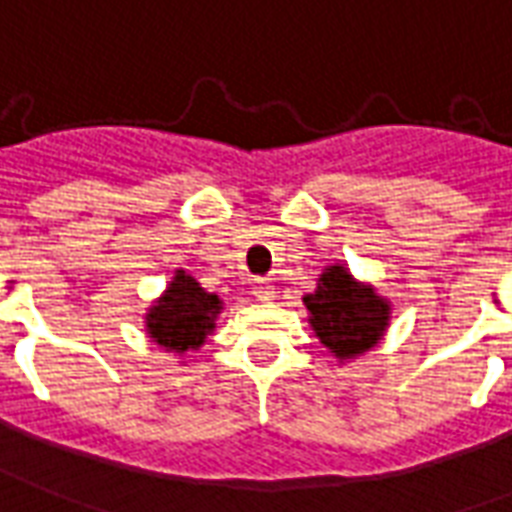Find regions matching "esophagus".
Wrapping results in <instances>:
<instances>
[{
	"instance_id": "34e87169",
	"label": "esophagus",
	"mask_w": 512,
	"mask_h": 512,
	"mask_svg": "<svg viewBox=\"0 0 512 512\" xmlns=\"http://www.w3.org/2000/svg\"><path fill=\"white\" fill-rule=\"evenodd\" d=\"M252 295H255L257 301H274V287L268 279H255L252 282Z\"/></svg>"
}]
</instances>
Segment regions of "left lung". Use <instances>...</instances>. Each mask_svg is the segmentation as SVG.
Segmentation results:
<instances>
[{"label": "left lung", "instance_id": "1", "mask_svg": "<svg viewBox=\"0 0 512 512\" xmlns=\"http://www.w3.org/2000/svg\"><path fill=\"white\" fill-rule=\"evenodd\" d=\"M309 325L317 339L339 358L350 361L380 342L391 320V301L363 285L344 266H328L317 290L304 295Z\"/></svg>", "mask_w": 512, "mask_h": 512}]
</instances>
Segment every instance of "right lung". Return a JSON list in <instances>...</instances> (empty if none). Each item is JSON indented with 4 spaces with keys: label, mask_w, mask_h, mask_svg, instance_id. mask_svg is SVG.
Returning a JSON list of instances; mask_svg holds the SVG:
<instances>
[{
    "label": "right lung",
    "mask_w": 512,
    "mask_h": 512,
    "mask_svg": "<svg viewBox=\"0 0 512 512\" xmlns=\"http://www.w3.org/2000/svg\"><path fill=\"white\" fill-rule=\"evenodd\" d=\"M219 312V295L206 293L187 271H176L168 290L149 306L146 333L151 342H157L168 352L198 350L208 333L214 331Z\"/></svg>",
    "instance_id": "right-lung-1"
}]
</instances>
